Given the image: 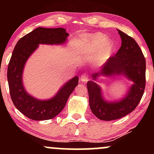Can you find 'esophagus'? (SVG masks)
Returning a JSON list of instances; mask_svg holds the SVG:
<instances>
[{
    "label": "esophagus",
    "mask_w": 154,
    "mask_h": 154,
    "mask_svg": "<svg viewBox=\"0 0 154 154\" xmlns=\"http://www.w3.org/2000/svg\"><path fill=\"white\" fill-rule=\"evenodd\" d=\"M88 79H89V75H87V74H83V75H81V77H80V81L81 82H87L88 81Z\"/></svg>",
    "instance_id": "obj_1"
}]
</instances>
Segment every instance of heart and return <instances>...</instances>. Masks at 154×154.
I'll return each mask as SVG.
<instances>
[{"label": "heart", "instance_id": "1", "mask_svg": "<svg viewBox=\"0 0 154 154\" xmlns=\"http://www.w3.org/2000/svg\"><path fill=\"white\" fill-rule=\"evenodd\" d=\"M114 49V44L107 40V37L102 33L85 35L79 44V52L84 56H95L93 62L99 65L110 57Z\"/></svg>", "mask_w": 154, "mask_h": 154}]
</instances>
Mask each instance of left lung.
<instances>
[{"mask_svg": "<svg viewBox=\"0 0 154 154\" xmlns=\"http://www.w3.org/2000/svg\"><path fill=\"white\" fill-rule=\"evenodd\" d=\"M122 45L114 56H111L98 73L93 75H125L134 82L126 96L117 102L103 100L101 90L93 81H88L87 87L92 112L100 120L111 121L128 115L138 105L146 87V59L140 48L132 37L118 30Z\"/></svg>", "mask_w": 154, "mask_h": 154, "instance_id": "1", "label": "left lung"}]
</instances>
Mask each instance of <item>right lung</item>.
Listing matches in <instances>:
<instances>
[{"mask_svg": "<svg viewBox=\"0 0 154 154\" xmlns=\"http://www.w3.org/2000/svg\"><path fill=\"white\" fill-rule=\"evenodd\" d=\"M68 35L69 33L63 28L38 27L19 39L14 49L7 71L11 98L16 108L29 119L40 121L57 116L78 85V77H75L67 82L54 98L40 100L28 94L22 84L24 64L39 44L63 43Z\"/></svg>", "mask_w": 154, "mask_h": 154, "instance_id": "add662e5", "label": "right lung"}]
</instances>
